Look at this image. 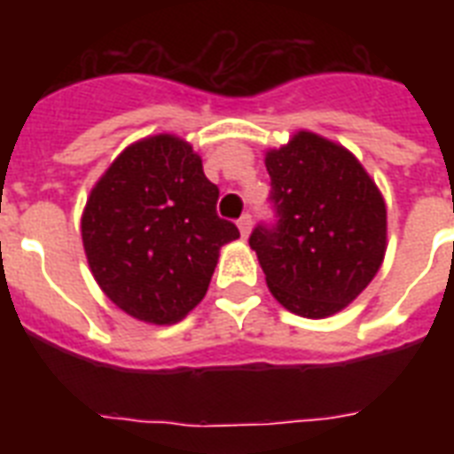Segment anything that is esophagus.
Listing matches in <instances>:
<instances>
[{
	"label": "esophagus",
	"mask_w": 454,
	"mask_h": 454,
	"mask_svg": "<svg viewBox=\"0 0 454 454\" xmlns=\"http://www.w3.org/2000/svg\"><path fill=\"white\" fill-rule=\"evenodd\" d=\"M238 228H240L242 238H247L249 231H252V214H242L240 219H238Z\"/></svg>",
	"instance_id": "esophagus-1"
}]
</instances>
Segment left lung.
<instances>
[{
    "label": "left lung",
    "instance_id": "8db88e82",
    "mask_svg": "<svg viewBox=\"0 0 454 454\" xmlns=\"http://www.w3.org/2000/svg\"><path fill=\"white\" fill-rule=\"evenodd\" d=\"M276 223L249 235L266 285L285 309L327 317L377 276L387 252V205L363 164L327 138L299 131L266 153Z\"/></svg>",
    "mask_w": 454,
    "mask_h": 454
}]
</instances>
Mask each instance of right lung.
Segmentation results:
<instances>
[{"label":"right lung","mask_w":454,"mask_h":454,"mask_svg":"<svg viewBox=\"0 0 454 454\" xmlns=\"http://www.w3.org/2000/svg\"><path fill=\"white\" fill-rule=\"evenodd\" d=\"M216 200L184 138L157 134L124 148L82 214L89 269L106 297L144 323L188 316L207 294L219 249L240 238Z\"/></svg>","instance_id":"obj_1"}]
</instances>
